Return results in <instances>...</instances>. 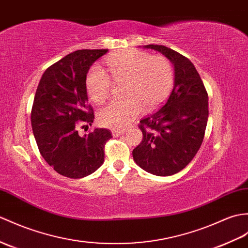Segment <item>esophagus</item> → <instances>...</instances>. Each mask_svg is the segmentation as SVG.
Returning <instances> with one entry per match:
<instances>
[{
	"mask_svg": "<svg viewBox=\"0 0 248 248\" xmlns=\"http://www.w3.org/2000/svg\"><path fill=\"white\" fill-rule=\"evenodd\" d=\"M112 133H113V136L118 137V136L123 135L124 133V130H113Z\"/></svg>",
	"mask_w": 248,
	"mask_h": 248,
	"instance_id": "1",
	"label": "esophagus"
}]
</instances>
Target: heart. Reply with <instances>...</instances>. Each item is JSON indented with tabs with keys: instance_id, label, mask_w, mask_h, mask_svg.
Returning a JSON list of instances; mask_svg holds the SVG:
<instances>
[{
	"instance_id": "heart-1",
	"label": "heart",
	"mask_w": 248,
	"mask_h": 248,
	"mask_svg": "<svg viewBox=\"0 0 248 248\" xmlns=\"http://www.w3.org/2000/svg\"><path fill=\"white\" fill-rule=\"evenodd\" d=\"M108 72L94 65L86 75L85 85L95 102L110 96L114 82H124V99L112 100L98 111L100 124L115 130L124 129L143 108L151 111L158 107L173 85V67L164 56H152L138 49L114 53L107 59Z\"/></svg>"
}]
</instances>
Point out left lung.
Wrapping results in <instances>:
<instances>
[{"mask_svg": "<svg viewBox=\"0 0 248 248\" xmlns=\"http://www.w3.org/2000/svg\"><path fill=\"white\" fill-rule=\"evenodd\" d=\"M174 65V86L168 99L140 124L142 140L133 150L141 169L158 176L183 170L202 145L208 120V94L193 63L164 45L149 44Z\"/></svg>", "mask_w": 248, "mask_h": 248, "instance_id": "8db88e82", "label": "left lung"}]
</instances>
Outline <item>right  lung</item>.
<instances>
[{"instance_id": "obj_1", "label": "right lung", "mask_w": 248, "mask_h": 248, "mask_svg": "<svg viewBox=\"0 0 248 248\" xmlns=\"http://www.w3.org/2000/svg\"><path fill=\"white\" fill-rule=\"evenodd\" d=\"M108 49H79L68 54L42 75L31 108V126L39 151L54 170L70 178L95 172L105 159L108 129L84 136L78 129L92 124L85 79L90 66Z\"/></svg>"}]
</instances>
